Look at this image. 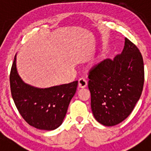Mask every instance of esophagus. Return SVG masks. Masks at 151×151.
<instances>
[{
    "instance_id": "esophagus-1",
    "label": "esophagus",
    "mask_w": 151,
    "mask_h": 151,
    "mask_svg": "<svg viewBox=\"0 0 151 151\" xmlns=\"http://www.w3.org/2000/svg\"><path fill=\"white\" fill-rule=\"evenodd\" d=\"M88 82L86 81V79H85L84 78H81L78 79V87L81 88H84L87 87Z\"/></svg>"
}]
</instances>
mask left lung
Segmentation results:
<instances>
[{
  "label": "left lung",
  "instance_id": "obj_1",
  "mask_svg": "<svg viewBox=\"0 0 151 151\" xmlns=\"http://www.w3.org/2000/svg\"><path fill=\"white\" fill-rule=\"evenodd\" d=\"M88 78L96 120L106 126L120 123L132 112L143 91L145 68L141 52L125 38L122 53L94 66Z\"/></svg>",
  "mask_w": 151,
  "mask_h": 151
}]
</instances>
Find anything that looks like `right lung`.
I'll return each instance as SVG.
<instances>
[{"instance_id":"right-lung-1","label":"right lung","mask_w":151,"mask_h":151,"mask_svg":"<svg viewBox=\"0 0 151 151\" xmlns=\"http://www.w3.org/2000/svg\"><path fill=\"white\" fill-rule=\"evenodd\" d=\"M14 57L10 74L12 97L19 113L29 125L41 130H54L62 124L78 81L47 88L24 83L19 76Z\"/></svg>"}]
</instances>
